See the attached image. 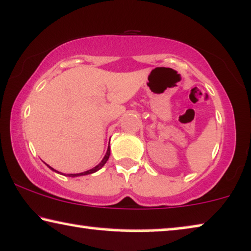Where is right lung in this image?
I'll use <instances>...</instances> for the list:
<instances>
[{"mask_svg": "<svg viewBox=\"0 0 251 251\" xmlns=\"http://www.w3.org/2000/svg\"><path fill=\"white\" fill-rule=\"evenodd\" d=\"M109 154H111V150H109V146H108V149H107V152H106V154H105V156H104V159L101 160V162L99 163V164H97V166H96L95 168H92V169H90V170H87V171H84V173H80V174H67V176H70V177H78V176H84V175H90V174H94V173H96V171H98L99 169H101L102 167H104V164L107 162V160H108V157H109ZM48 166V164H47ZM50 168L51 170H53V171H56V173H58V174H60L59 171H57V170H54L53 168H51L50 166H48Z\"/></svg>", "mask_w": 251, "mask_h": 251, "instance_id": "obj_1", "label": "right lung"}]
</instances>
